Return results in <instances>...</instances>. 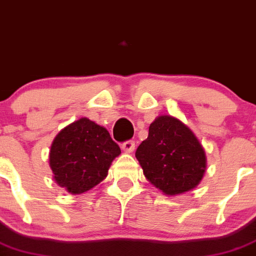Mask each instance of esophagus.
<instances>
[{"label": "esophagus", "mask_w": 256, "mask_h": 256, "mask_svg": "<svg viewBox=\"0 0 256 256\" xmlns=\"http://www.w3.org/2000/svg\"><path fill=\"white\" fill-rule=\"evenodd\" d=\"M121 148H122L124 152H132L134 149H135V142H134L132 140H128V142H125L122 145H121Z\"/></svg>", "instance_id": "1"}]
</instances>
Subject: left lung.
I'll list each match as a JSON object with an SVG mask.
<instances>
[{"label":"left lung","instance_id":"1","mask_svg":"<svg viewBox=\"0 0 256 256\" xmlns=\"http://www.w3.org/2000/svg\"><path fill=\"white\" fill-rule=\"evenodd\" d=\"M144 176L164 194L188 192L200 184L206 154L194 134L182 121L163 114L149 126V135L135 152Z\"/></svg>","mask_w":256,"mask_h":256}]
</instances>
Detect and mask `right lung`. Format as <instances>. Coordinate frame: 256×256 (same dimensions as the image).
Returning a JSON list of instances; mask_svg holds the SVG:
<instances>
[{"mask_svg": "<svg viewBox=\"0 0 256 256\" xmlns=\"http://www.w3.org/2000/svg\"><path fill=\"white\" fill-rule=\"evenodd\" d=\"M120 154V146L104 126L82 117L56 136L49 164L62 188L80 194L106 178L112 160Z\"/></svg>", "mask_w": 256, "mask_h": 256, "instance_id": "right-lung-1", "label": "right lung"}]
</instances>
